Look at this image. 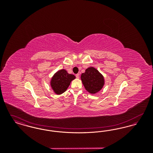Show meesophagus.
<instances>
[{
  "label": "esophagus",
  "mask_w": 153,
  "mask_h": 153,
  "mask_svg": "<svg viewBox=\"0 0 153 153\" xmlns=\"http://www.w3.org/2000/svg\"><path fill=\"white\" fill-rule=\"evenodd\" d=\"M76 78H77V79H79V77H80V74H79V73L76 74Z\"/></svg>",
  "instance_id": "obj_1"
}]
</instances>
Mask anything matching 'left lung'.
Listing matches in <instances>:
<instances>
[{
	"label": "left lung",
	"instance_id": "8db88e82",
	"mask_svg": "<svg viewBox=\"0 0 153 153\" xmlns=\"http://www.w3.org/2000/svg\"><path fill=\"white\" fill-rule=\"evenodd\" d=\"M81 79L86 90L92 94L100 91L104 84L102 75L94 67L88 68L82 73Z\"/></svg>",
	"mask_w": 153,
	"mask_h": 153
}]
</instances>
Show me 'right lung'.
Segmentation results:
<instances>
[{"instance_id":"right-lung-1","label":"right lung","mask_w":153,"mask_h":153,"mask_svg":"<svg viewBox=\"0 0 153 153\" xmlns=\"http://www.w3.org/2000/svg\"><path fill=\"white\" fill-rule=\"evenodd\" d=\"M75 78L74 75L69 74L65 69L58 71L51 79V88L56 94L60 95L65 92L71 82Z\"/></svg>"}]
</instances>
